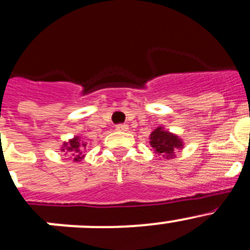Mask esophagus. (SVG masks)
<instances>
[{
  "label": "esophagus",
  "instance_id": "esophagus-1",
  "mask_svg": "<svg viewBox=\"0 0 250 250\" xmlns=\"http://www.w3.org/2000/svg\"><path fill=\"white\" fill-rule=\"evenodd\" d=\"M115 129H117V131H119V132H125V131H127V129H128V125H118L117 127H115Z\"/></svg>",
  "mask_w": 250,
  "mask_h": 250
}]
</instances>
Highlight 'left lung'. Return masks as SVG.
<instances>
[{
  "label": "left lung",
  "instance_id": "obj_1",
  "mask_svg": "<svg viewBox=\"0 0 250 250\" xmlns=\"http://www.w3.org/2000/svg\"><path fill=\"white\" fill-rule=\"evenodd\" d=\"M150 145L154 148L155 154L165 159L175 157V151L183 148V141L179 136L164 129V127H157L151 132Z\"/></svg>",
  "mask_w": 250,
  "mask_h": 250
}]
</instances>
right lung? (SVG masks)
<instances>
[{
    "instance_id": "obj_1",
    "label": "right lung",
    "mask_w": 250,
    "mask_h": 250,
    "mask_svg": "<svg viewBox=\"0 0 250 250\" xmlns=\"http://www.w3.org/2000/svg\"><path fill=\"white\" fill-rule=\"evenodd\" d=\"M86 142L81 140V137L76 136L68 142L62 145V151L72 159L73 161H81L85 157Z\"/></svg>"
}]
</instances>
